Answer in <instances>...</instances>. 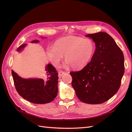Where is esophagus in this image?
<instances>
[{
	"mask_svg": "<svg viewBox=\"0 0 132 132\" xmlns=\"http://www.w3.org/2000/svg\"><path fill=\"white\" fill-rule=\"evenodd\" d=\"M65 74V72H62V71H60L58 72V75L59 76V77H61V76Z\"/></svg>",
	"mask_w": 132,
	"mask_h": 132,
	"instance_id": "obj_1",
	"label": "esophagus"
}]
</instances>
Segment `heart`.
I'll use <instances>...</instances> for the list:
<instances>
[{
	"instance_id": "heart-1",
	"label": "heart",
	"mask_w": 132,
	"mask_h": 132,
	"mask_svg": "<svg viewBox=\"0 0 132 132\" xmlns=\"http://www.w3.org/2000/svg\"><path fill=\"white\" fill-rule=\"evenodd\" d=\"M95 45L89 38L75 36L60 38L55 42L54 46L46 48V55L54 66H58L65 55L64 67L70 66L79 70L85 67L91 61L95 51Z\"/></svg>"
}]
</instances>
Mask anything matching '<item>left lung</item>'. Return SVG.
I'll return each mask as SVG.
<instances>
[{"mask_svg": "<svg viewBox=\"0 0 132 132\" xmlns=\"http://www.w3.org/2000/svg\"><path fill=\"white\" fill-rule=\"evenodd\" d=\"M95 43L91 61L82 70L71 72L72 86L82 102L98 104L118 90L124 74L122 52L113 38L104 32L88 34Z\"/></svg>", "mask_w": 132, "mask_h": 132, "instance_id": "obj_1", "label": "left lung"}]
</instances>
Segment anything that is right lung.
Here are the masks:
<instances>
[{
  "label": "right lung",
  "mask_w": 132,
  "mask_h": 132,
  "mask_svg": "<svg viewBox=\"0 0 132 132\" xmlns=\"http://www.w3.org/2000/svg\"><path fill=\"white\" fill-rule=\"evenodd\" d=\"M45 38V37H41ZM37 39L31 42L37 43ZM27 44L20 45L18 52L22 51ZM14 83L18 94L22 98L35 104H46L53 101L56 97L58 88V76L55 68L50 64L45 66V80L41 78H23L12 70Z\"/></svg>",
  "instance_id": "1"
}]
</instances>
